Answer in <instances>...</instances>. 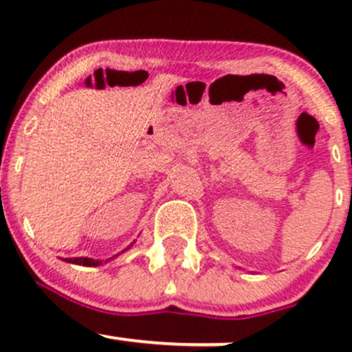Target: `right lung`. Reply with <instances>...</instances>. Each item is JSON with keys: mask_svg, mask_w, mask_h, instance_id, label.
<instances>
[{"mask_svg": "<svg viewBox=\"0 0 352 352\" xmlns=\"http://www.w3.org/2000/svg\"><path fill=\"white\" fill-rule=\"evenodd\" d=\"M131 246H129V248H131ZM64 261H67V263H74V265H82V266H99V265H102V261L92 260V258H67V260H64Z\"/></svg>", "mask_w": 352, "mask_h": 352, "instance_id": "obj_1", "label": "right lung"}]
</instances>
